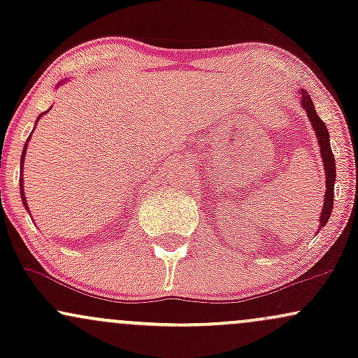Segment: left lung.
Masks as SVG:
<instances>
[{"instance_id":"8db88e82","label":"left lung","mask_w":358,"mask_h":358,"mask_svg":"<svg viewBox=\"0 0 358 358\" xmlns=\"http://www.w3.org/2000/svg\"><path fill=\"white\" fill-rule=\"evenodd\" d=\"M301 106L303 109L306 110V116L310 117L311 126H313L316 138H318V145H320V151H322V159L324 165V173H327V192H324V203H323V210L322 215H320V227H324L328 219H330L331 210H334V187H335V178H336V170H335V156L331 153V146H330V134H328L327 124L320 119L318 114L315 110V104L311 101V97L308 96V92L305 89H301Z\"/></svg>"}]
</instances>
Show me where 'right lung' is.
<instances>
[{
  "instance_id": "1",
  "label": "right lung",
  "mask_w": 358,
  "mask_h": 358,
  "mask_svg": "<svg viewBox=\"0 0 358 358\" xmlns=\"http://www.w3.org/2000/svg\"><path fill=\"white\" fill-rule=\"evenodd\" d=\"M45 114V113H43ZM43 114H40L38 116V119L43 116ZM38 119H36V122H38ZM27 141H30V138L27 139ZM24 153H27V145H24V148H23V155H22V168H23V159H24ZM20 195H22V202H23V205L24 207H27V210H28V205H27V199H24V192H23V178H20Z\"/></svg>"
}]
</instances>
